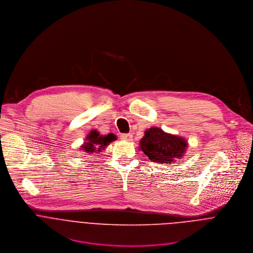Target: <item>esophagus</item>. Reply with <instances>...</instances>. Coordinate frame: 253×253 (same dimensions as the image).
Here are the masks:
<instances>
[{"label": "esophagus", "instance_id": "34e87169", "mask_svg": "<svg viewBox=\"0 0 253 253\" xmlns=\"http://www.w3.org/2000/svg\"><path fill=\"white\" fill-rule=\"evenodd\" d=\"M121 138L124 140L130 141V140H132V134L131 133H123V134H121Z\"/></svg>", "mask_w": 253, "mask_h": 253}]
</instances>
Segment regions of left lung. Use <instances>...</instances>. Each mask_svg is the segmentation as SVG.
Instances as JSON below:
<instances>
[{"mask_svg": "<svg viewBox=\"0 0 253 253\" xmlns=\"http://www.w3.org/2000/svg\"><path fill=\"white\" fill-rule=\"evenodd\" d=\"M187 141L170 133L164 132L161 128L151 127L144 132L140 140V149L153 162L167 163L180 159L187 148Z\"/></svg>", "mask_w": 253, "mask_h": 253, "instance_id": "left-lung-1", "label": "left lung"}]
</instances>
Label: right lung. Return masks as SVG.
<instances>
[{"instance_id":"right-lung-1","label":"right lung","mask_w":253,"mask_h":253,"mask_svg":"<svg viewBox=\"0 0 253 253\" xmlns=\"http://www.w3.org/2000/svg\"><path fill=\"white\" fill-rule=\"evenodd\" d=\"M115 139L116 136L113 133L108 135H101L97 130H92L86 138L87 141L82 145V149L87 153L100 152Z\"/></svg>"}]
</instances>
